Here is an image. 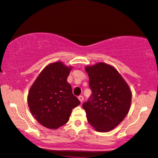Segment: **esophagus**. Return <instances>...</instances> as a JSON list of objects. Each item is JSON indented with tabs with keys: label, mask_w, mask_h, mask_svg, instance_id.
<instances>
[{
	"label": "esophagus",
	"mask_w": 158,
	"mask_h": 158,
	"mask_svg": "<svg viewBox=\"0 0 158 158\" xmlns=\"http://www.w3.org/2000/svg\"><path fill=\"white\" fill-rule=\"evenodd\" d=\"M78 98H79V101H80L81 102H82L83 101H84V97L83 96H81V95L79 96V97H78Z\"/></svg>",
	"instance_id": "esophagus-1"
}]
</instances>
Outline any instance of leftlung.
Here are the masks:
<instances>
[{
  "label": "left lung",
  "mask_w": 158,
  "mask_h": 158,
  "mask_svg": "<svg viewBox=\"0 0 158 158\" xmlns=\"http://www.w3.org/2000/svg\"><path fill=\"white\" fill-rule=\"evenodd\" d=\"M92 94L82 105L87 121L97 131L107 132L121 123L129 113L131 89L116 69L105 63L87 66Z\"/></svg>",
  "instance_id": "1"
}]
</instances>
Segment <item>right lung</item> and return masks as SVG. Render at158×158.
Listing matches in <instances>:
<instances>
[{
	"label": "right lung",
	"mask_w": 158,
	"mask_h": 158,
	"mask_svg": "<svg viewBox=\"0 0 158 158\" xmlns=\"http://www.w3.org/2000/svg\"><path fill=\"white\" fill-rule=\"evenodd\" d=\"M71 66L61 61L48 65L29 91L30 112L43 127L56 129L69 121L71 110L80 104L67 81Z\"/></svg>",
	"instance_id": "right-lung-1"
}]
</instances>
